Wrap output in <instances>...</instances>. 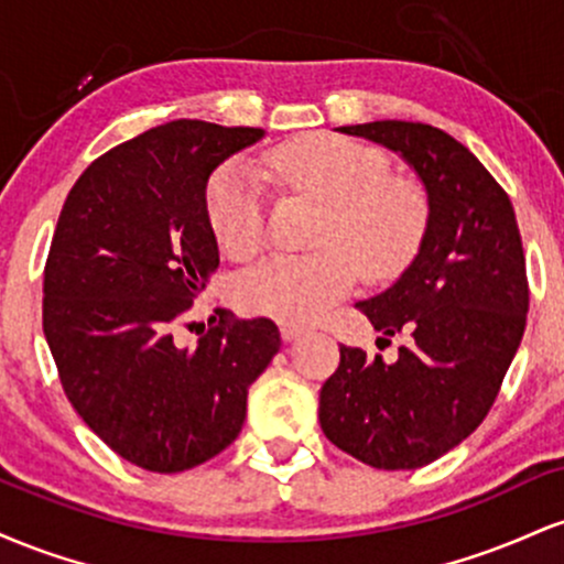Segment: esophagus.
<instances>
[{"instance_id":"1","label":"esophagus","mask_w":564,"mask_h":564,"mask_svg":"<svg viewBox=\"0 0 564 564\" xmlns=\"http://www.w3.org/2000/svg\"><path fill=\"white\" fill-rule=\"evenodd\" d=\"M281 336L283 341H294L296 336H302V328L294 326V323H281Z\"/></svg>"}]
</instances>
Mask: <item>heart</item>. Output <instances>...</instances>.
<instances>
[{
    "mask_svg": "<svg viewBox=\"0 0 564 564\" xmlns=\"http://www.w3.org/2000/svg\"><path fill=\"white\" fill-rule=\"evenodd\" d=\"M283 183L326 206L318 254L273 257L238 278L236 296L249 313L286 323L318 321L352 291L355 273L368 281L394 278L422 243L426 200L416 185L390 177L377 148L302 134L270 153ZM206 217L230 260H251L268 241L264 196L254 170L230 161L206 187Z\"/></svg>",
    "mask_w": 564,
    "mask_h": 564,
    "instance_id": "heart-1",
    "label": "heart"
}]
</instances>
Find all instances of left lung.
Returning a JSON list of instances; mask_svg holds the SVG:
<instances>
[{"label":"left lung","mask_w":564,"mask_h":564,"mask_svg":"<svg viewBox=\"0 0 564 564\" xmlns=\"http://www.w3.org/2000/svg\"><path fill=\"white\" fill-rule=\"evenodd\" d=\"M416 172L426 228L398 281L355 307L381 334H408L394 364L339 347L323 384L321 430L377 469H419L480 426L507 377L528 315L522 238L503 187L469 148L413 121L339 127Z\"/></svg>","instance_id":"8db88e82"}]
</instances>
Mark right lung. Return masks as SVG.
I'll list each match as a JSON object with an SVG mask.
<instances>
[{"mask_svg":"<svg viewBox=\"0 0 564 564\" xmlns=\"http://www.w3.org/2000/svg\"><path fill=\"white\" fill-rule=\"evenodd\" d=\"M264 129L198 119L121 142L84 170L44 268V336L70 405L148 471L209 462L241 432L251 381L281 349L268 318L219 315L196 347L172 339L219 268L206 183Z\"/></svg>","mask_w":564,"mask_h":564,"instance_id":"add662e5","label":"right lung"}]
</instances>
